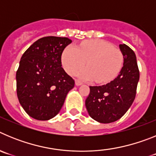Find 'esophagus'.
Returning a JSON list of instances; mask_svg holds the SVG:
<instances>
[{
  "instance_id": "obj_1",
  "label": "esophagus",
  "mask_w": 156,
  "mask_h": 156,
  "mask_svg": "<svg viewBox=\"0 0 156 156\" xmlns=\"http://www.w3.org/2000/svg\"><path fill=\"white\" fill-rule=\"evenodd\" d=\"M75 83H76V86H80V85L83 84V83L80 80H76Z\"/></svg>"
}]
</instances>
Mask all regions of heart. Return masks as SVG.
Here are the masks:
<instances>
[{"instance_id":"heart-1","label":"heart","mask_w":156,"mask_h":156,"mask_svg":"<svg viewBox=\"0 0 156 156\" xmlns=\"http://www.w3.org/2000/svg\"><path fill=\"white\" fill-rule=\"evenodd\" d=\"M86 62L88 69L79 74L81 79L107 83L119 73L123 57L118 48L102 40L84 41L78 47L69 45L63 51L62 63L69 75H75L84 68Z\"/></svg>"}]
</instances>
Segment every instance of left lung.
<instances>
[{
    "label": "left lung",
    "instance_id": "8db88e82",
    "mask_svg": "<svg viewBox=\"0 0 156 156\" xmlns=\"http://www.w3.org/2000/svg\"><path fill=\"white\" fill-rule=\"evenodd\" d=\"M123 64L118 76L107 84L90 87V94L85 101L88 114L101 123L118 120L133 104L139 81L137 58L131 48L119 44Z\"/></svg>",
    "mask_w": 156,
    "mask_h": 156
}]
</instances>
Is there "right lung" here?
Returning <instances> with one entry per match:
<instances>
[{
	"instance_id": "add662e5",
	"label": "right lung",
	"mask_w": 156,
	"mask_h": 156,
	"mask_svg": "<svg viewBox=\"0 0 156 156\" xmlns=\"http://www.w3.org/2000/svg\"><path fill=\"white\" fill-rule=\"evenodd\" d=\"M67 37H45L23 54L16 73L19 103L30 116L49 120L58 113L75 82L62 67V54L71 44Z\"/></svg>"
}]
</instances>
